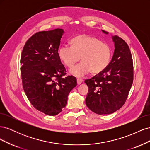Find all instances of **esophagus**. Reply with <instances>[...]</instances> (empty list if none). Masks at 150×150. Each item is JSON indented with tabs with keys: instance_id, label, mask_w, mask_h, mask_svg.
Listing matches in <instances>:
<instances>
[{
	"instance_id": "obj_1",
	"label": "esophagus",
	"mask_w": 150,
	"mask_h": 150,
	"mask_svg": "<svg viewBox=\"0 0 150 150\" xmlns=\"http://www.w3.org/2000/svg\"><path fill=\"white\" fill-rule=\"evenodd\" d=\"M83 83V80L81 79H79V78H78L77 79V83H78V85H79V84H81V83Z\"/></svg>"
}]
</instances>
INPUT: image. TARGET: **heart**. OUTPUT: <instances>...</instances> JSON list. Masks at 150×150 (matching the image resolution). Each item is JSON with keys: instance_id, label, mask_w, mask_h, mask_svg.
I'll return each mask as SVG.
<instances>
[{"instance_id": "1", "label": "heart", "mask_w": 150, "mask_h": 150, "mask_svg": "<svg viewBox=\"0 0 150 150\" xmlns=\"http://www.w3.org/2000/svg\"><path fill=\"white\" fill-rule=\"evenodd\" d=\"M71 47L62 46L57 55L66 67H73L79 60L81 62L70 70V73L81 78L91 72L98 74L108 67L111 58V49L96 38L80 34L70 40Z\"/></svg>"}]
</instances>
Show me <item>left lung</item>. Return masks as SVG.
Segmentation results:
<instances>
[{
  "label": "left lung",
  "instance_id": "1",
  "mask_svg": "<svg viewBox=\"0 0 150 150\" xmlns=\"http://www.w3.org/2000/svg\"><path fill=\"white\" fill-rule=\"evenodd\" d=\"M112 39L115 51L110 64L101 73L84 81L88 87L86 106L99 115L111 114L123 106L133 81V59L128 44L116 35Z\"/></svg>",
  "mask_w": 150,
  "mask_h": 150
}]
</instances>
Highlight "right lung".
Returning a JSON list of instances; mask_svg holds the SVG:
<instances>
[{"label":"right lung","instance_id":"obj_1","mask_svg":"<svg viewBox=\"0 0 150 150\" xmlns=\"http://www.w3.org/2000/svg\"><path fill=\"white\" fill-rule=\"evenodd\" d=\"M62 29L35 33L27 40L21 63L23 88L33 106L49 116L62 111L68 94L77 86L76 78L64 77L66 69L57 55Z\"/></svg>","mask_w":150,"mask_h":150}]
</instances>
